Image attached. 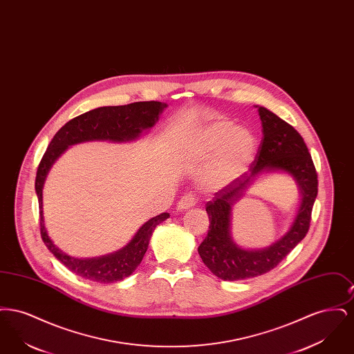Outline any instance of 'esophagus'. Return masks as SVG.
Returning <instances> with one entry per match:
<instances>
[{
    "label": "esophagus",
    "instance_id": "34e87169",
    "mask_svg": "<svg viewBox=\"0 0 354 354\" xmlns=\"http://www.w3.org/2000/svg\"><path fill=\"white\" fill-rule=\"evenodd\" d=\"M195 203H196L195 195H194L192 192H187L185 196H182L180 201L178 202L176 209H178V211H185V209H188L189 207L195 205Z\"/></svg>",
    "mask_w": 354,
    "mask_h": 354
}]
</instances>
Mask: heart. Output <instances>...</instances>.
<instances>
[{
	"instance_id": "b5f03b06",
	"label": "heart",
	"mask_w": 354,
	"mask_h": 354,
	"mask_svg": "<svg viewBox=\"0 0 354 354\" xmlns=\"http://www.w3.org/2000/svg\"><path fill=\"white\" fill-rule=\"evenodd\" d=\"M256 147L254 136L232 120H211L188 136L185 155L191 160H209L202 175L207 189L230 185L250 163Z\"/></svg>"
}]
</instances>
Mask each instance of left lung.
Returning a JSON list of instances; mask_svg holds the SVG:
<instances>
[{
    "label": "left lung",
    "instance_id": "left-lung-1",
    "mask_svg": "<svg viewBox=\"0 0 354 354\" xmlns=\"http://www.w3.org/2000/svg\"><path fill=\"white\" fill-rule=\"evenodd\" d=\"M257 111L263 139L250 171L223 187L205 205L209 230L198 252L207 268L221 280H244L277 267L308 234L319 191L317 172L303 136L266 107L260 106ZM272 169L286 170L294 176L302 189V204L291 230L280 241L266 250L247 252L236 246L230 237V209L259 173Z\"/></svg>",
    "mask_w": 354,
    "mask_h": 354
}]
</instances>
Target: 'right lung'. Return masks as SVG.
Segmentation results:
<instances>
[{
    "instance_id": "1",
    "label": "right lung",
    "mask_w": 354,
    "mask_h": 354,
    "mask_svg": "<svg viewBox=\"0 0 354 354\" xmlns=\"http://www.w3.org/2000/svg\"><path fill=\"white\" fill-rule=\"evenodd\" d=\"M162 102H134L124 106H106L87 111L68 120L51 139L44 153L35 176V192L39 204V228L44 243L57 260L68 270L86 280L97 283H115L130 276L140 264L149 248L152 231L158 224L169 219V214L163 212L145 223L133 240L120 251L95 259H75L62 252L46 232L42 211V188L53 163L68 146L87 140L126 142L136 139L143 130L151 129L158 122L160 113L166 107Z\"/></svg>"
}]
</instances>
